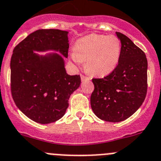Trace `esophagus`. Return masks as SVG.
Here are the masks:
<instances>
[{"label": "esophagus", "instance_id": "1", "mask_svg": "<svg viewBox=\"0 0 161 161\" xmlns=\"http://www.w3.org/2000/svg\"><path fill=\"white\" fill-rule=\"evenodd\" d=\"M81 79H82V82H84V81H90V78L88 77V76L84 75H81Z\"/></svg>", "mask_w": 161, "mask_h": 161}]
</instances>
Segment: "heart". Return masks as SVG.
I'll return each instance as SVG.
<instances>
[{
    "label": "heart",
    "instance_id": "1",
    "mask_svg": "<svg viewBox=\"0 0 161 161\" xmlns=\"http://www.w3.org/2000/svg\"><path fill=\"white\" fill-rule=\"evenodd\" d=\"M120 50L116 36L92 34L77 41L71 57L76 62L86 61V69L90 74L104 76L117 66Z\"/></svg>",
    "mask_w": 161,
    "mask_h": 161
}]
</instances>
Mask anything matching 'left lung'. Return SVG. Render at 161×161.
<instances>
[{"label": "left lung", "mask_w": 161, "mask_h": 161, "mask_svg": "<svg viewBox=\"0 0 161 161\" xmlns=\"http://www.w3.org/2000/svg\"><path fill=\"white\" fill-rule=\"evenodd\" d=\"M121 42L118 64L102 79H93L90 97L93 112L107 122H120L133 115L142 104L147 93V59L133 42L116 32Z\"/></svg>", "instance_id": "1"}]
</instances>
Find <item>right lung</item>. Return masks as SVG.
I'll list each match as a JSON object with an SVG mask.
<instances>
[{
    "mask_svg": "<svg viewBox=\"0 0 161 161\" xmlns=\"http://www.w3.org/2000/svg\"><path fill=\"white\" fill-rule=\"evenodd\" d=\"M68 31L37 30L13 49L11 58V93L20 111L34 122L50 124L60 119L71 93L81 83L79 75H69L58 54L39 57L33 51L59 50L68 56Z\"/></svg>",
    "mask_w": 161,
    "mask_h": 161,
    "instance_id": "obj_1",
    "label": "right lung"
}]
</instances>
